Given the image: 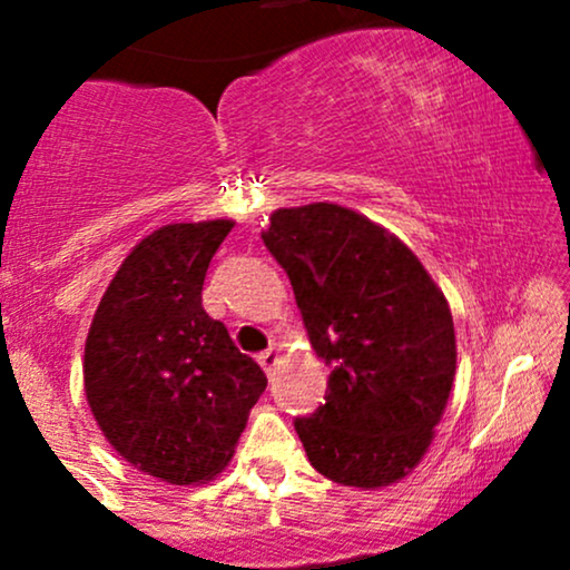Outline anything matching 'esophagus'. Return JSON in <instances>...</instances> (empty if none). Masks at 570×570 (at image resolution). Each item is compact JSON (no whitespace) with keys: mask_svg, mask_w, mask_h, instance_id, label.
Returning <instances> with one entry per match:
<instances>
[{"mask_svg":"<svg viewBox=\"0 0 570 570\" xmlns=\"http://www.w3.org/2000/svg\"><path fill=\"white\" fill-rule=\"evenodd\" d=\"M257 362H259V367H263L267 375H273V367H276V362H278V351L276 348H267V351H263L257 356Z\"/></svg>","mask_w":570,"mask_h":570,"instance_id":"34e87169","label":"esophagus"}]
</instances>
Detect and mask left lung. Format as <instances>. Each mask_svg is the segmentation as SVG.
Here are the masks:
<instances>
[{
	"instance_id": "left-lung-1",
	"label": "left lung",
	"mask_w": 570,
	"mask_h": 570,
	"mask_svg": "<svg viewBox=\"0 0 570 570\" xmlns=\"http://www.w3.org/2000/svg\"><path fill=\"white\" fill-rule=\"evenodd\" d=\"M263 240L330 364L324 404L294 417L307 461L340 485L402 480L453 389L448 299L396 235L335 203L278 208Z\"/></svg>"
}]
</instances>
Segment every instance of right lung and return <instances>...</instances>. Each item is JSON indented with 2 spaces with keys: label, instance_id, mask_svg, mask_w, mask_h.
I'll return each mask as SVG.
<instances>
[{
  "label": "right lung",
  "instance_id": "obj_1",
  "mask_svg": "<svg viewBox=\"0 0 570 570\" xmlns=\"http://www.w3.org/2000/svg\"><path fill=\"white\" fill-rule=\"evenodd\" d=\"M230 219L166 225L104 292L85 343V396L109 444L171 485L227 466L267 377L203 311V281Z\"/></svg>",
  "mask_w": 570,
  "mask_h": 570
}]
</instances>
